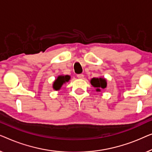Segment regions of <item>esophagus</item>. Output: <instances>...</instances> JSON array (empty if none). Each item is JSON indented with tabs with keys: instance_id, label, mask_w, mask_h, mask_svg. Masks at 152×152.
<instances>
[{
	"instance_id": "esophagus-1",
	"label": "esophagus",
	"mask_w": 152,
	"mask_h": 152,
	"mask_svg": "<svg viewBox=\"0 0 152 152\" xmlns=\"http://www.w3.org/2000/svg\"><path fill=\"white\" fill-rule=\"evenodd\" d=\"M77 77L80 79H83L84 78V75H83V74H78V75H77Z\"/></svg>"
}]
</instances>
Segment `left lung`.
Listing matches in <instances>:
<instances>
[{
    "instance_id": "8db88e82",
    "label": "left lung",
    "mask_w": 152,
    "mask_h": 152,
    "mask_svg": "<svg viewBox=\"0 0 152 152\" xmlns=\"http://www.w3.org/2000/svg\"><path fill=\"white\" fill-rule=\"evenodd\" d=\"M91 85L96 88L97 91H100V89H103L107 87V80L104 78H93L90 81Z\"/></svg>"
}]
</instances>
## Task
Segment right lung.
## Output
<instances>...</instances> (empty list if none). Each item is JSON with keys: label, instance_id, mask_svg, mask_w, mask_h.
Listing matches in <instances>:
<instances>
[{"label": "right lung", "instance_id": "right-lung-1", "mask_svg": "<svg viewBox=\"0 0 152 152\" xmlns=\"http://www.w3.org/2000/svg\"><path fill=\"white\" fill-rule=\"evenodd\" d=\"M70 79V76L68 75L65 76H58V78L56 79L55 81L54 82V84H53V88H54L56 91L59 90L61 89L64 83L66 82H68Z\"/></svg>", "mask_w": 152, "mask_h": 152}]
</instances>
